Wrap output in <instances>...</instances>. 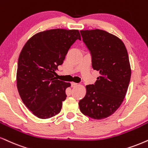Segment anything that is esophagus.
<instances>
[{"instance_id": "34e87169", "label": "esophagus", "mask_w": 148, "mask_h": 148, "mask_svg": "<svg viewBox=\"0 0 148 148\" xmlns=\"http://www.w3.org/2000/svg\"><path fill=\"white\" fill-rule=\"evenodd\" d=\"M78 85H79V84H78V83H74V82H72V87H76V86H78Z\"/></svg>"}]
</instances>
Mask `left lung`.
<instances>
[{
    "label": "left lung",
    "instance_id": "left-lung-1",
    "mask_svg": "<svg viewBox=\"0 0 148 148\" xmlns=\"http://www.w3.org/2000/svg\"><path fill=\"white\" fill-rule=\"evenodd\" d=\"M81 33L91 52L92 67L100 76L94 85H86L79 108L83 114L101 120L113 114L125 99L131 77L129 56L123 42L115 35L99 29Z\"/></svg>",
    "mask_w": 148,
    "mask_h": 148
}]
</instances>
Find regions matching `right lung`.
<instances>
[{"label":"right lung","instance_id":"add662e5","mask_svg":"<svg viewBox=\"0 0 148 148\" xmlns=\"http://www.w3.org/2000/svg\"><path fill=\"white\" fill-rule=\"evenodd\" d=\"M77 39H81L78 29H48L32 36L21 51L18 91L23 103L39 119L51 118L61 110L71 83L57 79L55 72Z\"/></svg>","mask_w":148,"mask_h":148}]
</instances>
